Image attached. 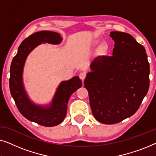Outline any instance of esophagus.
I'll list each match as a JSON object with an SVG mask.
<instances>
[{"mask_svg": "<svg viewBox=\"0 0 156 156\" xmlns=\"http://www.w3.org/2000/svg\"><path fill=\"white\" fill-rule=\"evenodd\" d=\"M85 77H86V73L85 72H81V73L80 74V78L82 80V81L84 80Z\"/></svg>", "mask_w": 156, "mask_h": 156, "instance_id": "obj_1", "label": "esophagus"}]
</instances>
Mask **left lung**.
I'll return each mask as SVG.
<instances>
[{"label":"left lung","instance_id":"left-lung-1","mask_svg":"<svg viewBox=\"0 0 156 156\" xmlns=\"http://www.w3.org/2000/svg\"><path fill=\"white\" fill-rule=\"evenodd\" d=\"M112 56H99L91 64L84 87L91 112L104 124L120 122L138 109L148 91L150 65L144 47L129 34L113 31Z\"/></svg>","mask_w":156,"mask_h":156}]
</instances>
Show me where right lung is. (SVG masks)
<instances>
[{"instance_id":"add662e5","label":"right lung","mask_w":156,"mask_h":156,"mask_svg":"<svg viewBox=\"0 0 156 156\" xmlns=\"http://www.w3.org/2000/svg\"><path fill=\"white\" fill-rule=\"evenodd\" d=\"M62 40V37L55 32H37L22 42L10 65V90L19 112L29 121L47 127L55 126L62 122L67 114L69 97L82 87V81L78 76L62 81L57 87L50 103L40 105L34 103L25 90L23 80V69L27 56L36 47L42 43L59 44Z\"/></svg>"}]
</instances>
